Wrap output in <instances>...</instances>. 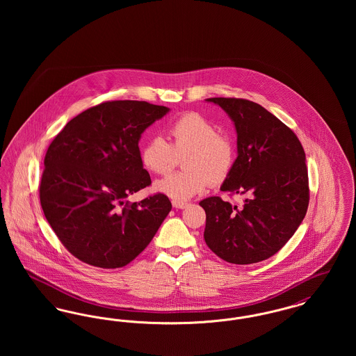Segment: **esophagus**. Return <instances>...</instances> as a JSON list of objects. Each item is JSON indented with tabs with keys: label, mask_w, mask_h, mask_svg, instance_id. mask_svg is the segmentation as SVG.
Instances as JSON below:
<instances>
[{
	"label": "esophagus",
	"mask_w": 356,
	"mask_h": 356,
	"mask_svg": "<svg viewBox=\"0 0 356 356\" xmlns=\"http://www.w3.org/2000/svg\"><path fill=\"white\" fill-rule=\"evenodd\" d=\"M172 205H173L176 209H184L186 207H188V203H184V202H176V200H173V202H172Z\"/></svg>",
	"instance_id": "1"
}]
</instances>
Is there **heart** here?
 <instances>
[{
	"mask_svg": "<svg viewBox=\"0 0 356 356\" xmlns=\"http://www.w3.org/2000/svg\"><path fill=\"white\" fill-rule=\"evenodd\" d=\"M170 143L163 137L145 141L140 151L143 165L156 175L175 168L177 157H183L186 170L159 180L154 189L176 202L200 195L209 184L224 181L235 163L232 141L219 135L213 122L197 113H186L170 124Z\"/></svg>",
	"mask_w": 356,
	"mask_h": 356,
	"instance_id": "heart-1",
	"label": "heart"
}]
</instances>
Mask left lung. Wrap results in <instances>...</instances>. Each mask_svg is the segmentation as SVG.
Returning <instances> with one entry per match:
<instances>
[{
    "mask_svg": "<svg viewBox=\"0 0 356 356\" xmlns=\"http://www.w3.org/2000/svg\"><path fill=\"white\" fill-rule=\"evenodd\" d=\"M205 102L224 109L236 129V160L220 189L245 199L243 207L219 196L202 200L204 240L228 263L266 260L284 247L307 213L305 149L286 124L256 102L225 97Z\"/></svg>",
    "mask_w": 356,
    "mask_h": 356,
    "instance_id": "8db88e82",
    "label": "left lung"
}]
</instances>
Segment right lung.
<instances>
[{
  "label": "right lung",
  "mask_w": 356,
  "mask_h": 356,
  "mask_svg": "<svg viewBox=\"0 0 356 356\" xmlns=\"http://www.w3.org/2000/svg\"><path fill=\"white\" fill-rule=\"evenodd\" d=\"M170 108L135 100L106 102L70 120L44 160L40 202L70 254L100 268L131 263L151 243L172 209L157 193L127 197L151 184L138 141Z\"/></svg>",
  "instance_id": "right-lung-1"
}]
</instances>
